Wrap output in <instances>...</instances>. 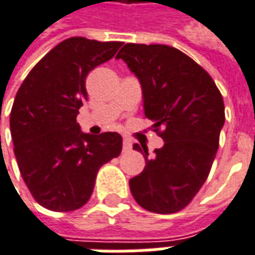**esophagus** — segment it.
Returning a JSON list of instances; mask_svg holds the SVG:
<instances>
[{"instance_id":"1","label":"esophagus","mask_w":255,"mask_h":255,"mask_svg":"<svg viewBox=\"0 0 255 255\" xmlns=\"http://www.w3.org/2000/svg\"><path fill=\"white\" fill-rule=\"evenodd\" d=\"M132 149V143H131V140L124 139L123 140V152H129Z\"/></svg>"}]
</instances>
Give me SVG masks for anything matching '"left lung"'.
Returning a JSON list of instances; mask_svg holds the SVG:
<instances>
[{
	"label": "left lung",
	"instance_id": "obj_1",
	"mask_svg": "<svg viewBox=\"0 0 255 255\" xmlns=\"http://www.w3.org/2000/svg\"><path fill=\"white\" fill-rule=\"evenodd\" d=\"M139 78L145 117L164 140L143 154L145 168L129 179L133 199L156 214L178 213L206 182L220 146L225 106L214 80L186 53L160 44H126L117 53Z\"/></svg>",
	"mask_w": 255,
	"mask_h": 255
}]
</instances>
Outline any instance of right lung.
Here are the masks:
<instances>
[{"label": "right lung", "mask_w": 255, "mask_h": 255, "mask_svg": "<svg viewBox=\"0 0 255 255\" xmlns=\"http://www.w3.org/2000/svg\"><path fill=\"white\" fill-rule=\"evenodd\" d=\"M120 41L72 37L30 70L10 110V133L19 171L42 207L67 213L84 206L103 164L119 157L122 135L80 131L78 109L88 99L85 80L110 60Z\"/></svg>", "instance_id": "obj_1"}]
</instances>
